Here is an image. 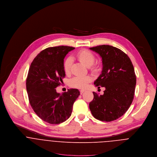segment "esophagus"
Wrapping results in <instances>:
<instances>
[{"label": "esophagus", "mask_w": 157, "mask_h": 157, "mask_svg": "<svg viewBox=\"0 0 157 157\" xmlns=\"http://www.w3.org/2000/svg\"><path fill=\"white\" fill-rule=\"evenodd\" d=\"M85 91V90H80V94L83 93Z\"/></svg>", "instance_id": "esophagus-1"}]
</instances>
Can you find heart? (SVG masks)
<instances>
[{"instance_id": "obj_1", "label": "heart", "mask_w": 157, "mask_h": 157, "mask_svg": "<svg viewBox=\"0 0 157 157\" xmlns=\"http://www.w3.org/2000/svg\"><path fill=\"white\" fill-rule=\"evenodd\" d=\"M79 60L85 64L86 67L91 66L95 60V57L94 54L88 51L82 50L78 52L77 54ZM72 64V59L71 57H68L64 62V69L66 74H68L71 71V66ZM91 80L90 76H77L75 77L70 80L69 84L71 86L77 88H85L88 83Z\"/></svg>"}]
</instances>
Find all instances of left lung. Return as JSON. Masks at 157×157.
I'll return each instance as SVG.
<instances>
[{"label":"left lung","instance_id":"left-lung-1","mask_svg":"<svg viewBox=\"0 0 157 157\" xmlns=\"http://www.w3.org/2000/svg\"><path fill=\"white\" fill-rule=\"evenodd\" d=\"M100 55L102 71L94 82L105 88L103 95L93 92L89 108L94 117L106 122L114 121L126 113L134 96L136 76L130 58L121 49L109 45L90 48Z\"/></svg>","mask_w":157,"mask_h":157}]
</instances>
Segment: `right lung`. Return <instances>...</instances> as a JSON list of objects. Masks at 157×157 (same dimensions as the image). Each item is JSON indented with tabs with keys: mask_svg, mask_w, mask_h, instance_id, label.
Wrapping results in <instances>:
<instances>
[{
	"mask_svg": "<svg viewBox=\"0 0 157 157\" xmlns=\"http://www.w3.org/2000/svg\"><path fill=\"white\" fill-rule=\"evenodd\" d=\"M75 48L60 46L45 49L31 62L26 86L29 103L44 121L57 124L71 115L73 105L80 95L78 89L59 93L55 89L65 76L64 59Z\"/></svg>",
	"mask_w": 157,
	"mask_h": 157,
	"instance_id": "obj_1",
	"label": "right lung"
}]
</instances>
